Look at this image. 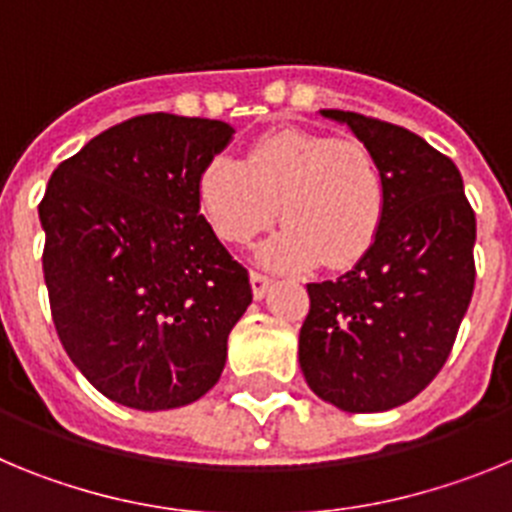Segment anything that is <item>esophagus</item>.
I'll return each instance as SVG.
<instances>
[{
  "mask_svg": "<svg viewBox=\"0 0 512 512\" xmlns=\"http://www.w3.org/2000/svg\"><path fill=\"white\" fill-rule=\"evenodd\" d=\"M269 284H271V279L266 277V274H261V271H251V289H253V297H256V300H264Z\"/></svg>",
  "mask_w": 512,
  "mask_h": 512,
  "instance_id": "34e87169",
  "label": "esophagus"
}]
</instances>
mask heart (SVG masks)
Instances as JSON below:
<instances>
[{
    "instance_id": "1",
    "label": "heart",
    "mask_w": 512,
    "mask_h": 512,
    "mask_svg": "<svg viewBox=\"0 0 512 512\" xmlns=\"http://www.w3.org/2000/svg\"><path fill=\"white\" fill-rule=\"evenodd\" d=\"M197 200L223 241L248 243L287 220L259 251L271 269L351 266L377 241L387 182L374 153L351 138L302 128L264 133L246 161L215 156L197 176Z\"/></svg>"
}]
</instances>
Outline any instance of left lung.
Here are the masks:
<instances>
[{"label":"left lung","mask_w":512,"mask_h":512,"mask_svg":"<svg viewBox=\"0 0 512 512\" xmlns=\"http://www.w3.org/2000/svg\"><path fill=\"white\" fill-rule=\"evenodd\" d=\"M382 166L387 212L377 241L336 282L307 284L300 366L320 400L384 413L433 382L474 292L477 220L451 158L420 135L343 110Z\"/></svg>","instance_id":"obj_1"}]
</instances>
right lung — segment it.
<instances>
[{
  "label": "right lung",
  "mask_w": 512,
  "mask_h": 512,
  "mask_svg": "<svg viewBox=\"0 0 512 512\" xmlns=\"http://www.w3.org/2000/svg\"><path fill=\"white\" fill-rule=\"evenodd\" d=\"M228 122L153 112L92 138L40 202L43 274L69 359L125 408L200 400L251 305L248 271L200 215L197 176Z\"/></svg>",
  "instance_id": "right-lung-1"
}]
</instances>
